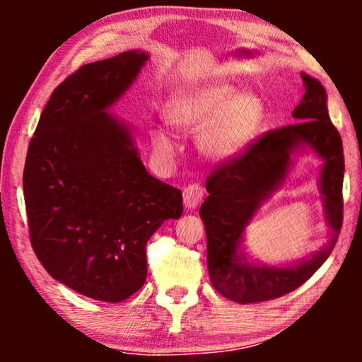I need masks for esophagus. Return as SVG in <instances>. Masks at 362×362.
<instances>
[{
    "label": "esophagus",
    "instance_id": "34e87169",
    "mask_svg": "<svg viewBox=\"0 0 362 362\" xmlns=\"http://www.w3.org/2000/svg\"><path fill=\"white\" fill-rule=\"evenodd\" d=\"M182 197H185V206L187 209H196L204 197V189L199 185H189L182 191Z\"/></svg>",
    "mask_w": 362,
    "mask_h": 362
}]
</instances>
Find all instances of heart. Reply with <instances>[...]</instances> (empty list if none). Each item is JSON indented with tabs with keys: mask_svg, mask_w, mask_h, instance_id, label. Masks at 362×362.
Returning <instances> with one entry per match:
<instances>
[{
	"mask_svg": "<svg viewBox=\"0 0 362 362\" xmlns=\"http://www.w3.org/2000/svg\"><path fill=\"white\" fill-rule=\"evenodd\" d=\"M166 120L180 132L194 133L196 146L207 160H234L250 145L265 120V103L259 93L239 90L227 81H209L187 86L170 97ZM158 153L171 156L175 143L163 130L151 135Z\"/></svg>",
	"mask_w": 362,
	"mask_h": 362,
	"instance_id": "b5f03b06",
	"label": "heart"
}]
</instances>
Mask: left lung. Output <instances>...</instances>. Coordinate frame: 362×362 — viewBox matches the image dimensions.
<instances>
[{
	"label": "left lung",
	"instance_id": "8db88e82",
	"mask_svg": "<svg viewBox=\"0 0 362 362\" xmlns=\"http://www.w3.org/2000/svg\"><path fill=\"white\" fill-rule=\"evenodd\" d=\"M305 93L291 115L296 120L272 130L244 155L212 171L199 216L207 237V269L214 288L235 303L280 298L303 285L328 259L343 224V141L329 120L328 95L318 78L301 72ZM313 152L322 165L319 185L330 240L323 250L286 266L247 257L243 232L259 206L284 184L296 152Z\"/></svg>",
	"mask_w": 362,
	"mask_h": 362
}]
</instances>
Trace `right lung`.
I'll return each mask as SVG.
<instances>
[{
  "instance_id": "right-lung-1",
  "label": "right lung",
  "mask_w": 362,
  "mask_h": 362,
  "mask_svg": "<svg viewBox=\"0 0 362 362\" xmlns=\"http://www.w3.org/2000/svg\"><path fill=\"white\" fill-rule=\"evenodd\" d=\"M140 49L86 64L52 92L23 175L29 235L47 274L118 303L146 280V242L180 219V189L143 165L130 123L107 112L136 81Z\"/></svg>"
}]
</instances>
